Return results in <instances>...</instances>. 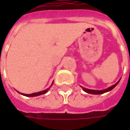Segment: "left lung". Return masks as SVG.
Masks as SVG:
<instances>
[{
    "instance_id": "1",
    "label": "left lung",
    "mask_w": 130,
    "mask_h": 130,
    "mask_svg": "<svg viewBox=\"0 0 130 130\" xmlns=\"http://www.w3.org/2000/svg\"><path fill=\"white\" fill-rule=\"evenodd\" d=\"M120 82V80L118 81V82L116 83V84H115L114 85H113L111 87L108 88H106L105 90H90V89H87V88H83V90H84L85 92H86L87 93H89V94H93V95H99V94H103L104 93H106V92H109L110 90H111L113 88H114L117 84H118V82Z\"/></svg>"
}]
</instances>
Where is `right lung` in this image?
Instances as JSON below:
<instances>
[{"instance_id": "add662e5", "label": "right lung", "mask_w": 130, "mask_h": 130, "mask_svg": "<svg viewBox=\"0 0 130 130\" xmlns=\"http://www.w3.org/2000/svg\"><path fill=\"white\" fill-rule=\"evenodd\" d=\"M53 85V84H52ZM51 85V86H52ZM51 86L50 87L47 88L46 90H43V91H41V92H38V93H32V94H29V95H28V94H24V93H21V95H23L26 96V97H35V96H39L41 95H43V94H45L46 93H47L48 92V90L50 89V88L51 87Z\"/></svg>"}]
</instances>
